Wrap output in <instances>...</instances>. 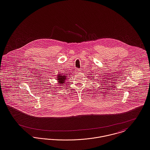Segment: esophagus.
I'll return each instance as SVG.
<instances>
[{
    "label": "esophagus",
    "instance_id": "1",
    "mask_svg": "<svg viewBox=\"0 0 150 150\" xmlns=\"http://www.w3.org/2000/svg\"><path fill=\"white\" fill-rule=\"evenodd\" d=\"M77 71H78V72H80V70H77Z\"/></svg>",
    "mask_w": 150,
    "mask_h": 150
}]
</instances>
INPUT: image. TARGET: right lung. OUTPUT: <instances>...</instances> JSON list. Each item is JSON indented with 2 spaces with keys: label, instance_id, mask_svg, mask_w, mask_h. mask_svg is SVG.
Wrapping results in <instances>:
<instances>
[{
  "label": "right lung",
  "instance_id": "obj_1",
  "mask_svg": "<svg viewBox=\"0 0 150 150\" xmlns=\"http://www.w3.org/2000/svg\"><path fill=\"white\" fill-rule=\"evenodd\" d=\"M67 76H65V75H62L61 74H58L57 76V84L59 85V86H64L65 80L67 79Z\"/></svg>",
  "mask_w": 150,
  "mask_h": 150
}]
</instances>
